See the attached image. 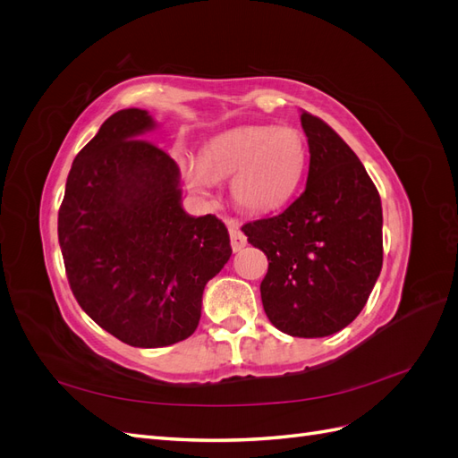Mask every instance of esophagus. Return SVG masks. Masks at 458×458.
<instances>
[{
    "label": "esophagus",
    "mask_w": 458,
    "mask_h": 458,
    "mask_svg": "<svg viewBox=\"0 0 458 458\" xmlns=\"http://www.w3.org/2000/svg\"><path fill=\"white\" fill-rule=\"evenodd\" d=\"M227 229H229V237H231V246L234 252L242 250V248L246 246V234L241 231V225H239V219L234 217H227Z\"/></svg>",
    "instance_id": "esophagus-1"
}]
</instances>
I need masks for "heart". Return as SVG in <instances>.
<instances>
[{"mask_svg":"<svg viewBox=\"0 0 458 458\" xmlns=\"http://www.w3.org/2000/svg\"><path fill=\"white\" fill-rule=\"evenodd\" d=\"M308 165V140L296 126H246L208 143L199 164L182 160L191 187L204 191L214 182H231L234 204L250 214L281 208L294 195Z\"/></svg>","mask_w":458,"mask_h":458,"instance_id":"heart-1","label":"heart"}]
</instances>
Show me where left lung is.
<instances>
[{
	"mask_svg": "<svg viewBox=\"0 0 458 458\" xmlns=\"http://www.w3.org/2000/svg\"><path fill=\"white\" fill-rule=\"evenodd\" d=\"M310 172L284 212L248 221V242L267 256L259 284L269 321L321 338L361 313L382 269V204L365 165L323 120L301 113Z\"/></svg>",
	"mask_w": 458,
	"mask_h": 458,
	"instance_id": "1",
	"label": "left lung"
}]
</instances>
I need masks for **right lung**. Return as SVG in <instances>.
I'll use <instances>...</instances> for the list:
<instances>
[{"label": "right lung", "mask_w": 458, "mask_h": 458, "mask_svg": "<svg viewBox=\"0 0 458 458\" xmlns=\"http://www.w3.org/2000/svg\"><path fill=\"white\" fill-rule=\"evenodd\" d=\"M155 123L126 108L81 148L59 208V244L74 298L133 348L189 338L202 293L231 258L224 221L183 212L177 164L143 140Z\"/></svg>", "instance_id": "obj_1"}]
</instances>
